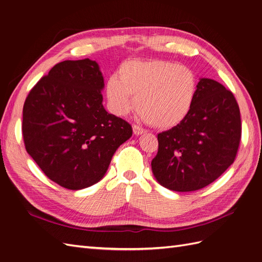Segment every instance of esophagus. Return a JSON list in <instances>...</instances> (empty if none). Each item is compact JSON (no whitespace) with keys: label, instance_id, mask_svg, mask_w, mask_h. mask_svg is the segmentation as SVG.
I'll list each match as a JSON object with an SVG mask.
<instances>
[{"label":"esophagus","instance_id":"esophagus-1","mask_svg":"<svg viewBox=\"0 0 262 262\" xmlns=\"http://www.w3.org/2000/svg\"><path fill=\"white\" fill-rule=\"evenodd\" d=\"M132 129H133L134 136H141V134H143L145 132V130L142 129L141 126H139V125H133Z\"/></svg>","mask_w":262,"mask_h":262}]
</instances>
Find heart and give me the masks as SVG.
Segmentation results:
<instances>
[{
    "instance_id": "b5f03b06",
    "label": "heart",
    "mask_w": 262,
    "mask_h": 262,
    "mask_svg": "<svg viewBox=\"0 0 262 262\" xmlns=\"http://www.w3.org/2000/svg\"><path fill=\"white\" fill-rule=\"evenodd\" d=\"M198 78L192 70L164 60H131L110 76L106 97L112 112L124 116L134 106L155 128L169 129L185 120L192 108Z\"/></svg>"
}]
</instances>
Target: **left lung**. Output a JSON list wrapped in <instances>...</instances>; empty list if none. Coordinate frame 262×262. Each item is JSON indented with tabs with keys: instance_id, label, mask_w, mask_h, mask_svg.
I'll use <instances>...</instances> for the list:
<instances>
[{
	"instance_id": "obj_1",
	"label": "left lung",
	"mask_w": 262,
	"mask_h": 262,
	"mask_svg": "<svg viewBox=\"0 0 262 262\" xmlns=\"http://www.w3.org/2000/svg\"><path fill=\"white\" fill-rule=\"evenodd\" d=\"M241 137V113L233 93L211 78H200L187 118L157 136L153 175L172 191L202 189L234 163Z\"/></svg>"
}]
</instances>
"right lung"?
<instances>
[{
  "mask_svg": "<svg viewBox=\"0 0 262 262\" xmlns=\"http://www.w3.org/2000/svg\"><path fill=\"white\" fill-rule=\"evenodd\" d=\"M104 76L96 61L55 64L30 91L23 108L27 153L61 187L81 190L104 178L131 125L102 106Z\"/></svg>",
  "mask_w": 262,
  "mask_h": 262,
  "instance_id": "1",
  "label": "right lung"
}]
</instances>
